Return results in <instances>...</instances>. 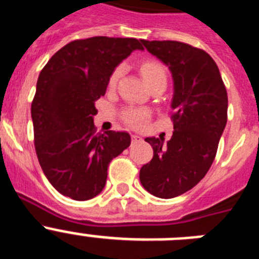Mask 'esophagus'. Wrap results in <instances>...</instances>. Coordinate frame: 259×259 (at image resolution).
I'll return each mask as SVG.
<instances>
[{
	"label": "esophagus",
	"instance_id": "esophagus-1",
	"mask_svg": "<svg viewBox=\"0 0 259 259\" xmlns=\"http://www.w3.org/2000/svg\"><path fill=\"white\" fill-rule=\"evenodd\" d=\"M131 140H132V143H140V141L143 140V137L139 136V135H132Z\"/></svg>",
	"mask_w": 259,
	"mask_h": 259
}]
</instances>
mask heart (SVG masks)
<instances>
[{"label": "heart", "instance_id": "1", "mask_svg": "<svg viewBox=\"0 0 259 259\" xmlns=\"http://www.w3.org/2000/svg\"><path fill=\"white\" fill-rule=\"evenodd\" d=\"M122 67H118L115 71H114L111 76L109 79V87L110 88H114L118 83L119 77L122 75ZM141 74H143L144 79H145L146 84L149 87L154 85V84L158 83H163L167 84V74L166 70L162 65H159L158 62L153 61H146L144 62L140 67ZM124 122L127 123L128 125H131L134 128H140L143 127L144 124L148 120V111L144 109H139V107H130V109H125L122 114Z\"/></svg>", "mask_w": 259, "mask_h": 259}]
</instances>
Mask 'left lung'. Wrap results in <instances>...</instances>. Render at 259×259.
Wrapping results in <instances>:
<instances>
[{"mask_svg": "<svg viewBox=\"0 0 259 259\" xmlns=\"http://www.w3.org/2000/svg\"><path fill=\"white\" fill-rule=\"evenodd\" d=\"M141 42L172 75L174 132L167 144L146 137L153 158L141 167L140 182L155 197L174 198L198 184L214 161L227 123V91L205 50L179 41Z\"/></svg>", "mask_w": 259, "mask_h": 259, "instance_id": "1", "label": "left lung"}]
</instances>
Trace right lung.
<instances>
[{
    "label": "right lung",
    "instance_id": "obj_1",
    "mask_svg": "<svg viewBox=\"0 0 259 259\" xmlns=\"http://www.w3.org/2000/svg\"><path fill=\"white\" fill-rule=\"evenodd\" d=\"M134 50H144L136 38L71 41L38 75L31 106L36 154L50 184L63 196L87 201L101 193L109 163L131 144L127 132L96 134L93 116L111 74Z\"/></svg>",
    "mask_w": 259,
    "mask_h": 259
}]
</instances>
